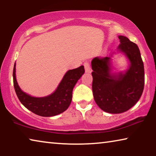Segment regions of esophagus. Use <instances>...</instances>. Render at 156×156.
<instances>
[{
	"instance_id": "obj_1",
	"label": "esophagus",
	"mask_w": 156,
	"mask_h": 156,
	"mask_svg": "<svg viewBox=\"0 0 156 156\" xmlns=\"http://www.w3.org/2000/svg\"><path fill=\"white\" fill-rule=\"evenodd\" d=\"M84 69H85L86 72H91V67H90V65H89V62L88 61H85L84 62Z\"/></svg>"
}]
</instances>
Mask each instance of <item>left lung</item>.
Masks as SVG:
<instances>
[{"instance_id": "left-lung-1", "label": "left lung", "mask_w": 156, "mask_h": 156, "mask_svg": "<svg viewBox=\"0 0 156 156\" xmlns=\"http://www.w3.org/2000/svg\"><path fill=\"white\" fill-rule=\"evenodd\" d=\"M121 51L131 65L125 73H110V58L96 57L92 60V91L95 101L107 113H123L135 105L141 97L144 84V70L138 45L128 38L119 36Z\"/></svg>"}]
</instances>
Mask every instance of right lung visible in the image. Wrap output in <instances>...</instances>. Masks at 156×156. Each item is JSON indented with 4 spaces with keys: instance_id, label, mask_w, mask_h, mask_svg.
<instances>
[{
    "instance_id": "obj_1",
    "label": "right lung",
    "mask_w": 156,
    "mask_h": 156,
    "mask_svg": "<svg viewBox=\"0 0 156 156\" xmlns=\"http://www.w3.org/2000/svg\"><path fill=\"white\" fill-rule=\"evenodd\" d=\"M16 63L13 70L14 87L18 99L27 109L35 114L50 117L64 112L70 105L75 84L84 73V66L69 70L65 73L56 91L48 96L35 98L25 94L20 89L16 79Z\"/></svg>"
}]
</instances>
